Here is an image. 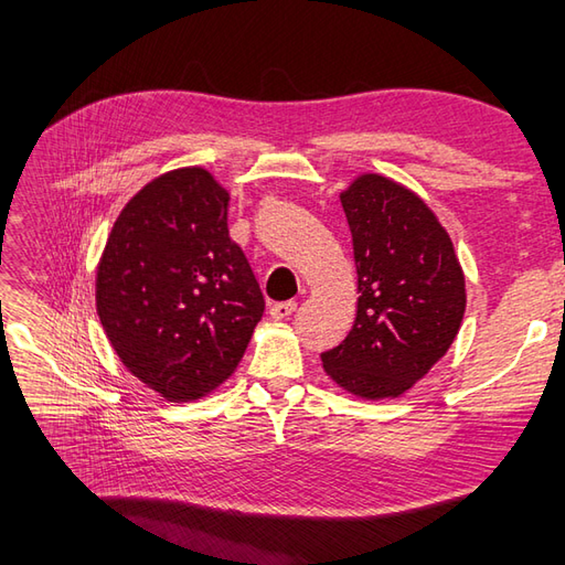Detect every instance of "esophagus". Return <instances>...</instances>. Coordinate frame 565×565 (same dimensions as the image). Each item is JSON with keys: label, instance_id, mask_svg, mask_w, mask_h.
Segmentation results:
<instances>
[{"label": "esophagus", "instance_id": "34e87169", "mask_svg": "<svg viewBox=\"0 0 565 565\" xmlns=\"http://www.w3.org/2000/svg\"><path fill=\"white\" fill-rule=\"evenodd\" d=\"M296 308H298V303H296V301L271 303V308H269V316H271L274 320H286V318H291V316L296 313Z\"/></svg>", "mask_w": 565, "mask_h": 565}]
</instances>
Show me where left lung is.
I'll return each instance as SVG.
<instances>
[{
    "mask_svg": "<svg viewBox=\"0 0 565 565\" xmlns=\"http://www.w3.org/2000/svg\"><path fill=\"white\" fill-rule=\"evenodd\" d=\"M352 231L356 320L322 369L364 401L401 398L449 352L466 313V276L437 213L376 172L340 191Z\"/></svg>",
    "mask_w": 565,
    "mask_h": 565,
    "instance_id": "8db88e82",
    "label": "left lung"
}]
</instances>
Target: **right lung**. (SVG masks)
<instances>
[{"label":"right lung","mask_w":565,"mask_h":565,"mask_svg":"<svg viewBox=\"0 0 565 565\" xmlns=\"http://www.w3.org/2000/svg\"><path fill=\"white\" fill-rule=\"evenodd\" d=\"M227 189L203 167L142 186L97 264V313L124 366L170 403L199 401L237 369L264 313L227 235Z\"/></svg>","instance_id":"1"}]
</instances>
